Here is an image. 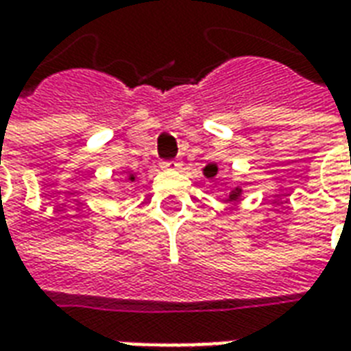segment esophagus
<instances>
[{"mask_svg": "<svg viewBox=\"0 0 351 351\" xmlns=\"http://www.w3.org/2000/svg\"><path fill=\"white\" fill-rule=\"evenodd\" d=\"M178 165H180V163H176V161H163V163H161V167L163 169H178Z\"/></svg>", "mask_w": 351, "mask_h": 351, "instance_id": "esophagus-1", "label": "esophagus"}]
</instances>
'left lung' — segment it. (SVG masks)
Here are the masks:
<instances>
[{
    "instance_id": "1",
    "label": "left lung",
    "mask_w": 351,
    "mask_h": 351,
    "mask_svg": "<svg viewBox=\"0 0 351 351\" xmlns=\"http://www.w3.org/2000/svg\"><path fill=\"white\" fill-rule=\"evenodd\" d=\"M203 175H205L206 178L216 176L218 175V165H216V163H208V165L203 169ZM241 197H243V188H235V190L231 191L228 197H226V203H235V201H239Z\"/></svg>"
}]
</instances>
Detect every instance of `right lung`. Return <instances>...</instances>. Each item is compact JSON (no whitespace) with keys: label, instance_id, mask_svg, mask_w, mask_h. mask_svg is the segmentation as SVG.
<instances>
[{"label":"right lung","instance_id":"1","mask_svg":"<svg viewBox=\"0 0 351 351\" xmlns=\"http://www.w3.org/2000/svg\"><path fill=\"white\" fill-rule=\"evenodd\" d=\"M135 180H137V175L131 173V171H128V173L123 175V182H135Z\"/></svg>","mask_w":351,"mask_h":351}]
</instances>
